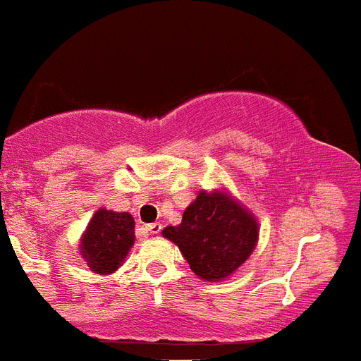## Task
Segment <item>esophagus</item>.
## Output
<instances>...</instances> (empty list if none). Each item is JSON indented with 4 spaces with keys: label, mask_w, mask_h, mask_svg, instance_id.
Returning a JSON list of instances; mask_svg holds the SVG:
<instances>
[{
    "label": "esophagus",
    "mask_w": 361,
    "mask_h": 361,
    "mask_svg": "<svg viewBox=\"0 0 361 361\" xmlns=\"http://www.w3.org/2000/svg\"><path fill=\"white\" fill-rule=\"evenodd\" d=\"M145 231H147L149 234H159V232L162 231V225H160V223H151V225L145 227Z\"/></svg>",
    "instance_id": "obj_1"
}]
</instances>
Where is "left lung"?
I'll use <instances>...</instances> for the list:
<instances>
[{
    "label": "left lung",
    "mask_w": 361,
    "mask_h": 361,
    "mask_svg": "<svg viewBox=\"0 0 361 361\" xmlns=\"http://www.w3.org/2000/svg\"><path fill=\"white\" fill-rule=\"evenodd\" d=\"M162 236L180 249L192 271L204 281L227 279L255 251L258 223L245 208L221 192L199 193L184 210L178 227Z\"/></svg>",
    "instance_id": "obj_1"
}]
</instances>
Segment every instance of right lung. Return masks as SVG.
Returning a JSON list of instances; mask_svg holds the SVG:
<instances>
[{"instance_id": "right-lung-1", "label": "right lung", "mask_w": 361, "mask_h": 361, "mask_svg": "<svg viewBox=\"0 0 361 361\" xmlns=\"http://www.w3.org/2000/svg\"><path fill=\"white\" fill-rule=\"evenodd\" d=\"M134 243V219L127 212L101 208L88 223L80 252L88 267L99 275L114 273Z\"/></svg>"}]
</instances>
